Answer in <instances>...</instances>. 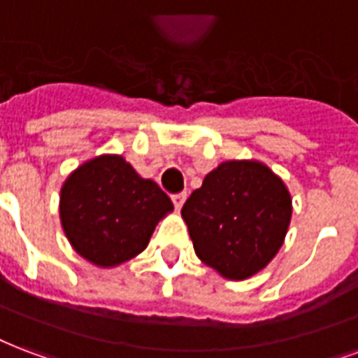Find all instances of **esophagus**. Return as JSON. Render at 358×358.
Returning a JSON list of instances; mask_svg holds the SVG:
<instances>
[{
  "instance_id": "34e87169",
  "label": "esophagus",
  "mask_w": 358,
  "mask_h": 358,
  "mask_svg": "<svg viewBox=\"0 0 358 358\" xmlns=\"http://www.w3.org/2000/svg\"><path fill=\"white\" fill-rule=\"evenodd\" d=\"M185 200H187V192H179V194L171 196V201H173L176 209H181L182 203H185Z\"/></svg>"
}]
</instances>
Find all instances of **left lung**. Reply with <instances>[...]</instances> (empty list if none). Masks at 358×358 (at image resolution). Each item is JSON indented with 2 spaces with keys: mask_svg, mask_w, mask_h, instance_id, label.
Instances as JSON below:
<instances>
[{
  "mask_svg": "<svg viewBox=\"0 0 358 358\" xmlns=\"http://www.w3.org/2000/svg\"><path fill=\"white\" fill-rule=\"evenodd\" d=\"M181 215L203 264L241 281L268 266L291 224L285 182L257 160H228L209 171Z\"/></svg>",
  "mask_w": 358,
  "mask_h": 358,
  "instance_id": "8db88e82",
  "label": "left lung"
}]
</instances>
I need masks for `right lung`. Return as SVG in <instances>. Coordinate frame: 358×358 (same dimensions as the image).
<instances>
[{"label": "right lung", "instance_id": "right-lung-1", "mask_svg": "<svg viewBox=\"0 0 358 358\" xmlns=\"http://www.w3.org/2000/svg\"><path fill=\"white\" fill-rule=\"evenodd\" d=\"M173 203L157 182L143 179L118 155L88 160L67 177L60 220L83 259L111 268L134 259Z\"/></svg>", "mask_w": 358, "mask_h": 358}]
</instances>
